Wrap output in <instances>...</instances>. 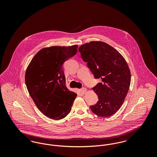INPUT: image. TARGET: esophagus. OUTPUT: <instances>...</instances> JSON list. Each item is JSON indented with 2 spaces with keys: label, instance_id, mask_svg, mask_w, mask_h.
Segmentation results:
<instances>
[{
  "label": "esophagus",
  "instance_id": "esophagus-1",
  "mask_svg": "<svg viewBox=\"0 0 157 157\" xmlns=\"http://www.w3.org/2000/svg\"><path fill=\"white\" fill-rule=\"evenodd\" d=\"M86 90H87L86 88H83L80 90V91H81V92L82 94H85L86 92Z\"/></svg>",
  "mask_w": 157,
  "mask_h": 157
}]
</instances>
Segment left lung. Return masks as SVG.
<instances>
[{
    "mask_svg": "<svg viewBox=\"0 0 157 157\" xmlns=\"http://www.w3.org/2000/svg\"><path fill=\"white\" fill-rule=\"evenodd\" d=\"M78 50L94 77L102 81L93 88L99 99L90 109L98 116L110 117L120 109L129 88L131 72L127 62L117 50L102 41L86 43Z\"/></svg>",
    "mask_w": 157,
    "mask_h": 157,
    "instance_id": "left-lung-1",
    "label": "left lung"
}]
</instances>
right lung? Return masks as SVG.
Here are the masks:
<instances>
[{
  "label": "right lung",
  "mask_w": 157,
  "mask_h": 157,
  "mask_svg": "<svg viewBox=\"0 0 157 157\" xmlns=\"http://www.w3.org/2000/svg\"><path fill=\"white\" fill-rule=\"evenodd\" d=\"M78 45L44 48L31 60L25 83L39 110L51 119L61 120L71 112L77 94L67 89L62 64L77 52Z\"/></svg>",
  "instance_id": "obj_1"
}]
</instances>
